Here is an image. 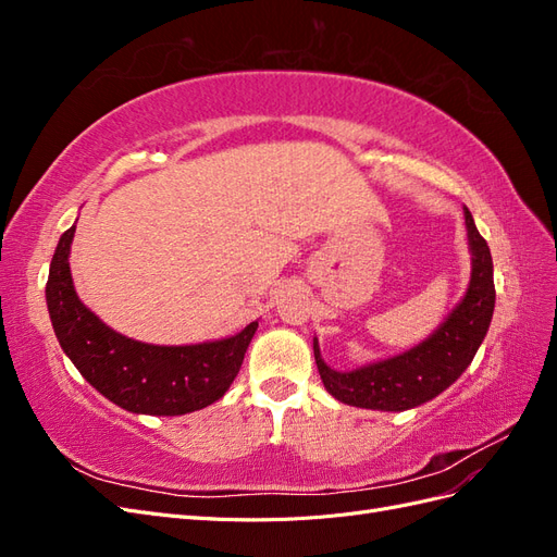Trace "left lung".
<instances>
[{
    "instance_id": "left-lung-1",
    "label": "left lung",
    "mask_w": 557,
    "mask_h": 557,
    "mask_svg": "<svg viewBox=\"0 0 557 557\" xmlns=\"http://www.w3.org/2000/svg\"><path fill=\"white\" fill-rule=\"evenodd\" d=\"M465 223L471 248L469 288L442 327L423 344L352 372H336L320 358L318 342L313 339L320 379L334 399L360 409L407 411L444 393L474 360L493 320L495 283L491 248L479 234L469 209H465Z\"/></svg>"
}]
</instances>
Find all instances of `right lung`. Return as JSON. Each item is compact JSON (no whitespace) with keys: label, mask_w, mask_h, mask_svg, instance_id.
Returning <instances> with one entry per match:
<instances>
[{"label":"right lung","mask_w":557,"mask_h":557,"mask_svg":"<svg viewBox=\"0 0 557 557\" xmlns=\"http://www.w3.org/2000/svg\"><path fill=\"white\" fill-rule=\"evenodd\" d=\"M66 230L50 260L46 305L62 350L95 391L117 407L148 416H183L221 399L239 374L258 323L221 342L153 346L104 325L74 290Z\"/></svg>","instance_id":"1"}]
</instances>
